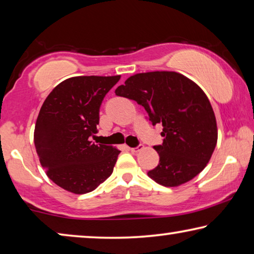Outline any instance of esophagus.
Instances as JSON below:
<instances>
[{
    "mask_svg": "<svg viewBox=\"0 0 254 254\" xmlns=\"http://www.w3.org/2000/svg\"><path fill=\"white\" fill-rule=\"evenodd\" d=\"M143 148V146L142 144H139L138 147H134V148H130V150H131V152H133V154H136V152H139L140 150H141V149Z\"/></svg>",
    "mask_w": 254,
    "mask_h": 254,
    "instance_id": "esophagus-1",
    "label": "esophagus"
}]
</instances>
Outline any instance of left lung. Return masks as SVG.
<instances>
[{"label": "left lung", "instance_id": "left-lung-1", "mask_svg": "<svg viewBox=\"0 0 254 254\" xmlns=\"http://www.w3.org/2000/svg\"><path fill=\"white\" fill-rule=\"evenodd\" d=\"M115 94L144 107L152 126H163V143L155 146L159 164L148 176L164 187H179L195 178L211 158L217 143L215 113L203 90L173 71L136 73Z\"/></svg>", "mask_w": 254, "mask_h": 254}]
</instances>
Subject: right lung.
<instances>
[{
    "label": "right lung",
    "mask_w": 254,
    "mask_h": 254,
    "mask_svg": "<svg viewBox=\"0 0 254 254\" xmlns=\"http://www.w3.org/2000/svg\"><path fill=\"white\" fill-rule=\"evenodd\" d=\"M121 75L73 76L59 83L40 108L34 132L39 162L53 182L83 194L110 178L119 149L96 144L99 108Z\"/></svg>",
    "instance_id": "right-lung-1"
}]
</instances>
